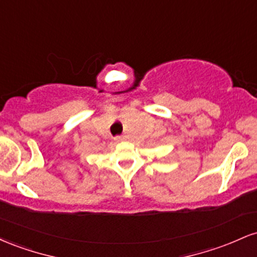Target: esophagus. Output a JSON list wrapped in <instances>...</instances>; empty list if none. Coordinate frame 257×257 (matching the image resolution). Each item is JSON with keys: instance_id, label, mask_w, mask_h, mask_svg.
Here are the masks:
<instances>
[{"instance_id": "obj_1", "label": "esophagus", "mask_w": 257, "mask_h": 257, "mask_svg": "<svg viewBox=\"0 0 257 257\" xmlns=\"http://www.w3.org/2000/svg\"><path fill=\"white\" fill-rule=\"evenodd\" d=\"M114 140H116L117 143H118V141H122L123 140V137H120V135H118V137L114 138Z\"/></svg>"}]
</instances>
